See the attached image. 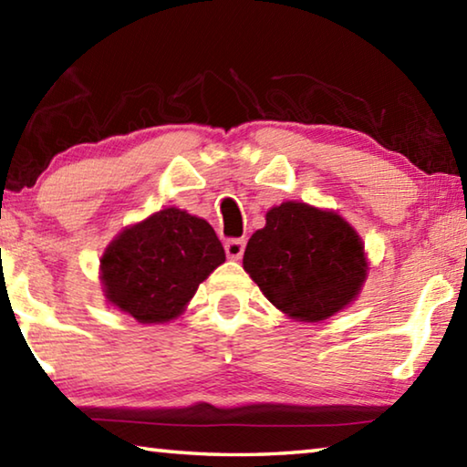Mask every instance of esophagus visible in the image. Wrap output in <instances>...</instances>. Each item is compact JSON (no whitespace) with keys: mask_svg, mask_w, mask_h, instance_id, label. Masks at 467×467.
Segmentation results:
<instances>
[{"mask_svg":"<svg viewBox=\"0 0 467 467\" xmlns=\"http://www.w3.org/2000/svg\"><path fill=\"white\" fill-rule=\"evenodd\" d=\"M224 251L231 259H239L244 251V241L243 239H228L224 243Z\"/></svg>","mask_w":467,"mask_h":467,"instance_id":"esophagus-1","label":"esophagus"}]
</instances>
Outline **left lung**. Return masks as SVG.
I'll return each mask as SVG.
<instances>
[{"instance_id":"left-lung-1","label":"left lung","mask_w":467,"mask_h":467,"mask_svg":"<svg viewBox=\"0 0 467 467\" xmlns=\"http://www.w3.org/2000/svg\"><path fill=\"white\" fill-rule=\"evenodd\" d=\"M243 267L265 298L298 321H323L358 296L367 257L357 231L336 212L284 202L253 233Z\"/></svg>"}]
</instances>
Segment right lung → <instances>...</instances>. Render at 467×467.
I'll list each match as a JSON object with an SVG mask.
<instances>
[{"mask_svg":"<svg viewBox=\"0 0 467 467\" xmlns=\"http://www.w3.org/2000/svg\"><path fill=\"white\" fill-rule=\"evenodd\" d=\"M224 259L223 243L203 218L164 208L115 236L100 259V280L117 309L140 323H164L183 313Z\"/></svg>","mask_w":467,"mask_h":467,"instance_id":"1","label":"right lung"}]
</instances>
